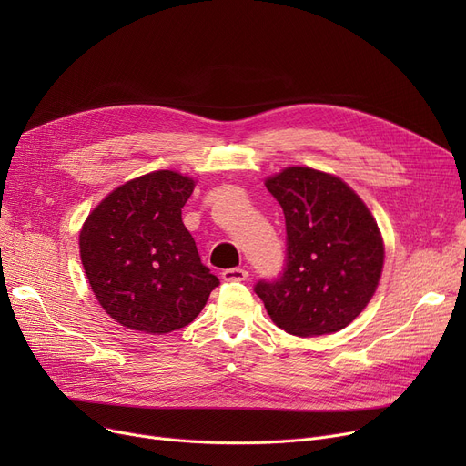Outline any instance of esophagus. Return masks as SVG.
<instances>
[{"instance_id": "obj_1", "label": "esophagus", "mask_w": 466, "mask_h": 466, "mask_svg": "<svg viewBox=\"0 0 466 466\" xmlns=\"http://www.w3.org/2000/svg\"><path fill=\"white\" fill-rule=\"evenodd\" d=\"M220 276H223L225 281H246L249 274L248 270H243V268H227Z\"/></svg>"}]
</instances>
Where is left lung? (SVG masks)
<instances>
[{
  "label": "left lung",
  "mask_w": 466,
  "mask_h": 466,
  "mask_svg": "<svg viewBox=\"0 0 466 466\" xmlns=\"http://www.w3.org/2000/svg\"><path fill=\"white\" fill-rule=\"evenodd\" d=\"M266 188L287 228L283 274L255 285L268 315L302 338L346 329L381 278L385 249L376 218L344 181L313 167H285Z\"/></svg>",
  "instance_id": "1"
}]
</instances>
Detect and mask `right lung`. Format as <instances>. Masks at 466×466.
Masks as SVG:
<instances>
[{"label":"right lung","instance_id":"1","mask_svg":"<svg viewBox=\"0 0 466 466\" xmlns=\"http://www.w3.org/2000/svg\"><path fill=\"white\" fill-rule=\"evenodd\" d=\"M192 190L190 177L158 169L120 185L86 217L79 234L85 274L122 327L147 334L183 329L218 285L181 218Z\"/></svg>","mask_w":466,"mask_h":466}]
</instances>
